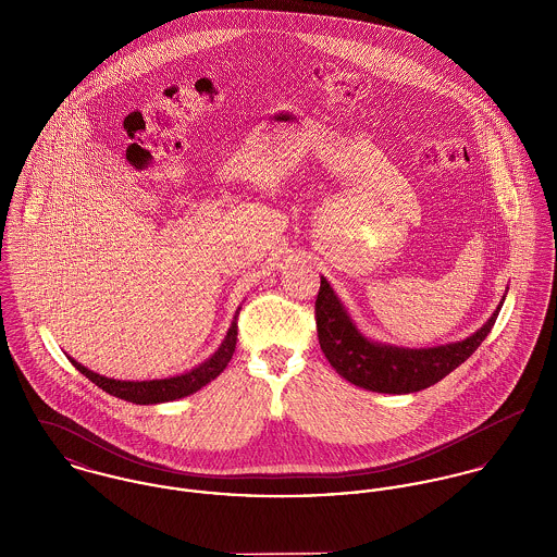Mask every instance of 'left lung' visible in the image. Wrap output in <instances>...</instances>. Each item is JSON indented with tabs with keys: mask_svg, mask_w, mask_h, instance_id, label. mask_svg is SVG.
Returning <instances> with one entry per match:
<instances>
[{
	"mask_svg": "<svg viewBox=\"0 0 557 557\" xmlns=\"http://www.w3.org/2000/svg\"><path fill=\"white\" fill-rule=\"evenodd\" d=\"M504 298L486 323L466 341L407 349L367 338L321 276L315 300L319 345L336 373L354 386L384 395L418 393L444 380L476 351L499 315Z\"/></svg>",
	"mask_w": 557,
	"mask_h": 557,
	"instance_id": "left-lung-1",
	"label": "left lung"
}]
</instances>
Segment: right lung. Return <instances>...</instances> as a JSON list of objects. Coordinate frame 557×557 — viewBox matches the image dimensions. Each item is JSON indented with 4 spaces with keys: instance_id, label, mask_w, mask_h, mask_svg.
Instances as JSON below:
<instances>
[{
    "instance_id": "right-lung-1",
    "label": "right lung",
    "mask_w": 557,
    "mask_h": 557,
    "mask_svg": "<svg viewBox=\"0 0 557 557\" xmlns=\"http://www.w3.org/2000/svg\"><path fill=\"white\" fill-rule=\"evenodd\" d=\"M238 315L239 309L236 311V318L232 321L225 341L221 343V347L199 367L175 375V377H164V380H148V382H124V380H111L104 375H98L89 369H85L75 358H71L73 367L83 373L87 380H91L98 388H102L104 393L113 395V397L124 398L128 403H137V405H157V403H166V400H175V398L188 397L197 391H201L206 384H210L212 380H216L225 367L230 364L234 351H236V341H238Z\"/></svg>"
}]
</instances>
